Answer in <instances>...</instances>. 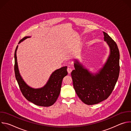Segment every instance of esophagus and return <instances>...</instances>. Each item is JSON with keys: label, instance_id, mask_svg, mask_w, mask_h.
Segmentation results:
<instances>
[{"label": "esophagus", "instance_id": "1", "mask_svg": "<svg viewBox=\"0 0 131 131\" xmlns=\"http://www.w3.org/2000/svg\"><path fill=\"white\" fill-rule=\"evenodd\" d=\"M67 71L68 72V73H70L72 71V68L71 67H68L67 68Z\"/></svg>", "mask_w": 131, "mask_h": 131}]
</instances>
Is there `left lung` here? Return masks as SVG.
<instances>
[{
	"label": "left lung",
	"instance_id": "1",
	"mask_svg": "<svg viewBox=\"0 0 131 131\" xmlns=\"http://www.w3.org/2000/svg\"><path fill=\"white\" fill-rule=\"evenodd\" d=\"M104 40L109 46L110 53L104 67L93 74L77 60L74 63L75 69L71 76L73 86L79 99L84 104L92 105L106 100L115 88L118 80L120 65V53L116 42L105 32Z\"/></svg>",
	"mask_w": 131,
	"mask_h": 131
}]
</instances>
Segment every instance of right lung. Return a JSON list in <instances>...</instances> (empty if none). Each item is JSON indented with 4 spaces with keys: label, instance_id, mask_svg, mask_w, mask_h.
Instances as JSON below:
<instances>
[{
    "label": "right lung",
    "instance_id": "right-lung-1",
    "mask_svg": "<svg viewBox=\"0 0 131 131\" xmlns=\"http://www.w3.org/2000/svg\"><path fill=\"white\" fill-rule=\"evenodd\" d=\"M29 37H24L18 43ZM17 49V46L14 52V72L15 78L22 94L26 100L37 106L43 107L52 106L57 101L60 95L63 79L68 73L67 67H63L54 71L47 83L43 88L40 89L31 88L24 81L18 71L16 58Z\"/></svg>",
    "mask_w": 131,
    "mask_h": 131
}]
</instances>
